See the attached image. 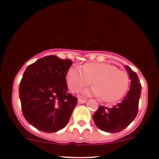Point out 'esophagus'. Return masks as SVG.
I'll list each match as a JSON object with an SVG mask.
<instances>
[{
	"label": "esophagus",
	"mask_w": 159,
	"mask_h": 159,
	"mask_svg": "<svg viewBox=\"0 0 159 159\" xmlns=\"http://www.w3.org/2000/svg\"><path fill=\"white\" fill-rule=\"evenodd\" d=\"M87 102V99H84V98H78V103L83 104Z\"/></svg>",
	"instance_id": "1"
}]
</instances>
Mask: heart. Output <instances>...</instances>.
<instances>
[{
	"instance_id": "1",
	"label": "heart",
	"mask_w": 159,
	"mask_h": 159,
	"mask_svg": "<svg viewBox=\"0 0 159 159\" xmlns=\"http://www.w3.org/2000/svg\"><path fill=\"white\" fill-rule=\"evenodd\" d=\"M93 81L95 87L84 90L81 94L99 96L106 102H113L120 99L126 92L129 77L124 71L105 63H91L84 66L82 69L72 66L67 72V85L73 93L90 85Z\"/></svg>"
}]
</instances>
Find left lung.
Segmentation results:
<instances>
[{
  "instance_id": "1",
  "label": "left lung",
  "mask_w": 159,
  "mask_h": 159,
  "mask_svg": "<svg viewBox=\"0 0 159 159\" xmlns=\"http://www.w3.org/2000/svg\"><path fill=\"white\" fill-rule=\"evenodd\" d=\"M125 67L131 80L129 92L119 103L113 107L100 105L93 116L96 126L104 132H121L132 123L138 114L141 84L138 75L128 66Z\"/></svg>"
}]
</instances>
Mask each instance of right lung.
<instances>
[{
    "label": "right lung",
    "mask_w": 159,
    "mask_h": 159,
    "mask_svg": "<svg viewBox=\"0 0 159 159\" xmlns=\"http://www.w3.org/2000/svg\"><path fill=\"white\" fill-rule=\"evenodd\" d=\"M71 60L49 55L27 67L19 85L25 120L46 133L61 130L69 123L78 98L68 93L66 74Z\"/></svg>",
    "instance_id": "add662e5"
}]
</instances>
